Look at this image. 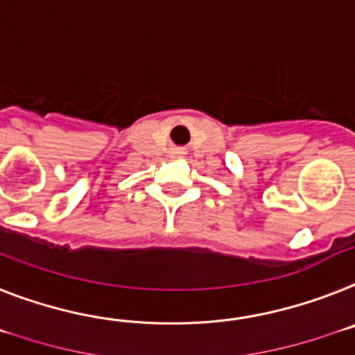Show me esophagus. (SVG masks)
<instances>
[{"label":"esophagus","mask_w":355,"mask_h":355,"mask_svg":"<svg viewBox=\"0 0 355 355\" xmlns=\"http://www.w3.org/2000/svg\"><path fill=\"white\" fill-rule=\"evenodd\" d=\"M182 153H184L182 150H171V153L169 155H171L173 159H178V157H182Z\"/></svg>","instance_id":"34e87169"}]
</instances>
